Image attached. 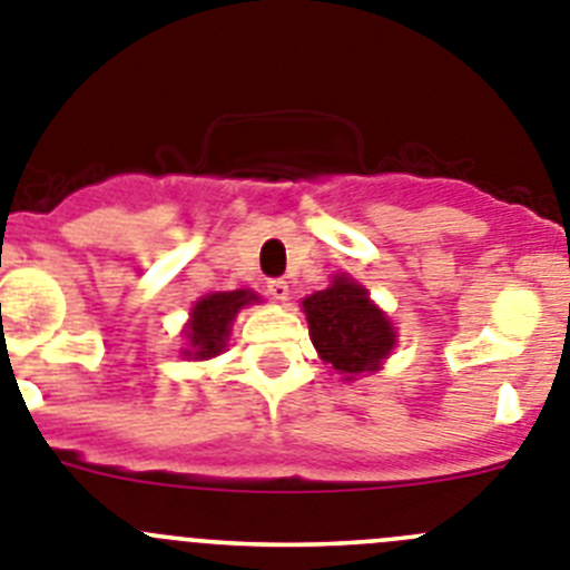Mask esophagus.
I'll use <instances>...</instances> for the list:
<instances>
[{
  "label": "esophagus",
  "mask_w": 570,
  "mask_h": 570,
  "mask_svg": "<svg viewBox=\"0 0 570 570\" xmlns=\"http://www.w3.org/2000/svg\"><path fill=\"white\" fill-rule=\"evenodd\" d=\"M266 295L273 297V301H278V304H286V301H289V284L281 278L269 281V284H266Z\"/></svg>",
  "instance_id": "obj_1"
}]
</instances>
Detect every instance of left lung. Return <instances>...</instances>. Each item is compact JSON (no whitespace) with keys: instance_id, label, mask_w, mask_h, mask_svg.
Returning a JSON list of instances; mask_svg holds the SVG:
<instances>
[{"instance_id":"obj_1","label":"left lung","mask_w":570,"mask_h":570,"mask_svg":"<svg viewBox=\"0 0 570 570\" xmlns=\"http://www.w3.org/2000/svg\"><path fill=\"white\" fill-rule=\"evenodd\" d=\"M304 312L317 355L343 381L377 372L397 343L392 321L374 306L366 286L348 275H335L326 289L304 297Z\"/></svg>"}]
</instances>
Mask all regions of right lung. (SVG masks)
<instances>
[{"mask_svg": "<svg viewBox=\"0 0 570 570\" xmlns=\"http://www.w3.org/2000/svg\"><path fill=\"white\" fill-rule=\"evenodd\" d=\"M253 301L258 304V295L249 289L213 292V295H204L202 301H196V306L189 309L187 330H184L187 348H181V355L189 361H209V357L222 355L229 341L235 315Z\"/></svg>", "mask_w": 570, "mask_h": 570, "instance_id": "obj_1", "label": "right lung"}]
</instances>
